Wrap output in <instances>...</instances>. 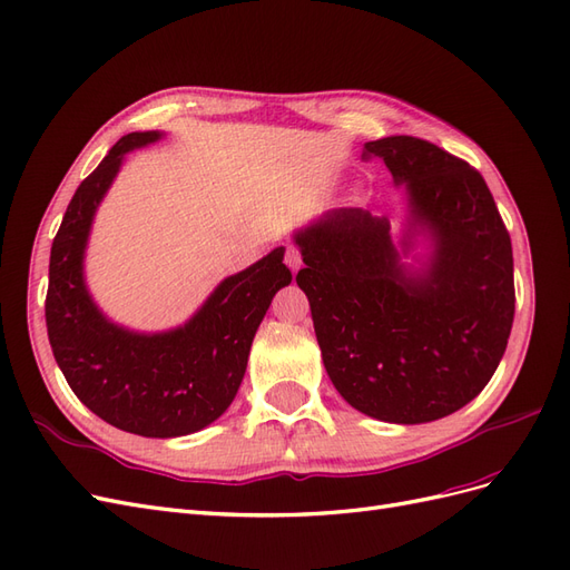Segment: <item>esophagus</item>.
<instances>
[{
	"label": "esophagus",
	"instance_id": "esophagus-1",
	"mask_svg": "<svg viewBox=\"0 0 570 570\" xmlns=\"http://www.w3.org/2000/svg\"><path fill=\"white\" fill-rule=\"evenodd\" d=\"M285 264L289 266L292 273H297L302 268V249L297 245L285 247Z\"/></svg>",
	"mask_w": 570,
	"mask_h": 570
}]
</instances>
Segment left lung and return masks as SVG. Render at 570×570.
<instances>
[{
	"label": "left lung",
	"instance_id": "obj_1",
	"mask_svg": "<svg viewBox=\"0 0 570 570\" xmlns=\"http://www.w3.org/2000/svg\"><path fill=\"white\" fill-rule=\"evenodd\" d=\"M406 185L409 233L433 239L423 271H409L390 220L333 209L295 235L306 268L323 364L356 411L385 423L450 416L482 392L504 356L515 292L511 237L478 170L411 135L366 142Z\"/></svg>",
	"mask_w": 570,
	"mask_h": 570
}]
</instances>
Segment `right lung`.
Returning <instances> with one entry per match:
<instances>
[{
  "instance_id": "right-lung-1",
  "label": "right lung",
  "mask_w": 570,
  "mask_h": 570,
  "mask_svg": "<svg viewBox=\"0 0 570 570\" xmlns=\"http://www.w3.org/2000/svg\"><path fill=\"white\" fill-rule=\"evenodd\" d=\"M161 132H128L80 183L51 243L45 302L47 335L78 400L101 421L142 438H180L214 423L235 400L271 299L292 273L278 247L223 281L185 325L130 333L101 316L82 281V256L97 206L124 157Z\"/></svg>"
}]
</instances>
